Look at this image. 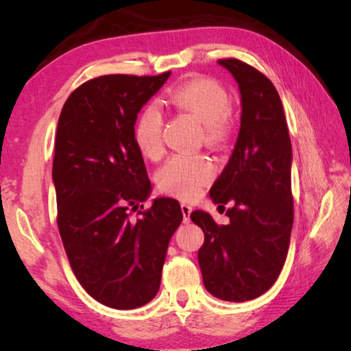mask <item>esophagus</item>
<instances>
[{
  "label": "esophagus",
  "mask_w": 351,
  "mask_h": 351,
  "mask_svg": "<svg viewBox=\"0 0 351 351\" xmlns=\"http://www.w3.org/2000/svg\"><path fill=\"white\" fill-rule=\"evenodd\" d=\"M181 210H182V217H184V223H189L190 219V213H192V206H189L186 203L181 204Z\"/></svg>",
  "instance_id": "34e87169"
}]
</instances>
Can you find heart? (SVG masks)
Here are the masks:
<instances>
[{
  "instance_id": "b5f03b06",
  "label": "heart",
  "mask_w": 351,
  "mask_h": 351,
  "mask_svg": "<svg viewBox=\"0 0 351 351\" xmlns=\"http://www.w3.org/2000/svg\"><path fill=\"white\" fill-rule=\"evenodd\" d=\"M167 102L178 111L190 112L201 122V138L206 144H219L230 127L232 102L221 86L209 79H193L171 90ZM164 117L156 105H147L133 125V141L148 159H159L164 153ZM215 176V167L204 154H175L156 175L162 192L181 199L197 198Z\"/></svg>"
}]
</instances>
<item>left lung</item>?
<instances>
[{"instance_id": "8db88e82", "label": "left lung", "mask_w": 351, "mask_h": 351, "mask_svg": "<svg viewBox=\"0 0 351 351\" xmlns=\"http://www.w3.org/2000/svg\"><path fill=\"white\" fill-rule=\"evenodd\" d=\"M241 94V123L232 156L213 182L210 198L226 210L218 226L207 212L190 213L204 232L198 251L203 283L212 295L246 302L266 293L287 260L294 221L293 148L276 86L251 64L218 60Z\"/></svg>"}]
</instances>
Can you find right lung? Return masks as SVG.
<instances>
[{
    "label": "right lung",
    "mask_w": 351,
    "mask_h": 351,
    "mask_svg": "<svg viewBox=\"0 0 351 351\" xmlns=\"http://www.w3.org/2000/svg\"><path fill=\"white\" fill-rule=\"evenodd\" d=\"M169 77H96L71 93L58 117V232L83 289L116 310L139 308L158 294L169 241L182 221L173 198L142 210L152 182L133 141L138 112ZM136 210L140 218L132 220Z\"/></svg>",
    "instance_id": "add662e5"
}]
</instances>
